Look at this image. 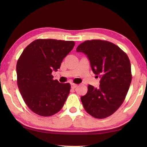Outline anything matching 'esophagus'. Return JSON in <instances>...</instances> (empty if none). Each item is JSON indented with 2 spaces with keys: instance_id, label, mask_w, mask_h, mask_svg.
<instances>
[{
  "instance_id": "esophagus-1",
  "label": "esophagus",
  "mask_w": 147,
  "mask_h": 147,
  "mask_svg": "<svg viewBox=\"0 0 147 147\" xmlns=\"http://www.w3.org/2000/svg\"><path fill=\"white\" fill-rule=\"evenodd\" d=\"M71 88H72V89H75L76 88L78 87L77 84H71Z\"/></svg>"
}]
</instances>
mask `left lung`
I'll return each mask as SVG.
<instances>
[{"mask_svg": "<svg viewBox=\"0 0 147 147\" xmlns=\"http://www.w3.org/2000/svg\"><path fill=\"white\" fill-rule=\"evenodd\" d=\"M76 51L87 55L92 71L101 78L99 88L89 85L87 94L81 97L84 109L94 118H107L122 105L129 89V58L118 46L104 40H88Z\"/></svg>", "mask_w": 147, "mask_h": 147, "instance_id": "1", "label": "left lung"}]
</instances>
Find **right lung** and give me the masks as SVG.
<instances>
[{
  "label": "right lung",
  "mask_w": 147,
  "mask_h": 147,
  "mask_svg": "<svg viewBox=\"0 0 147 147\" xmlns=\"http://www.w3.org/2000/svg\"><path fill=\"white\" fill-rule=\"evenodd\" d=\"M75 42L57 39H36L27 46L17 63V85L24 102L34 113L50 116L63 107L69 94V83L53 80Z\"/></svg>",
  "instance_id": "add662e5"
}]
</instances>
